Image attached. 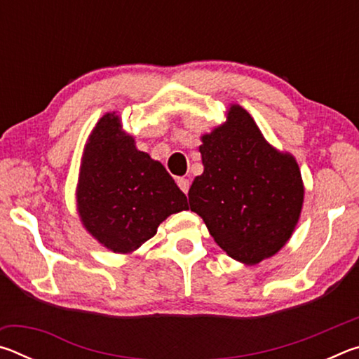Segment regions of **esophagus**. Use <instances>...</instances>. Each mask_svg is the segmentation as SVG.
Here are the masks:
<instances>
[{
  "mask_svg": "<svg viewBox=\"0 0 359 359\" xmlns=\"http://www.w3.org/2000/svg\"><path fill=\"white\" fill-rule=\"evenodd\" d=\"M190 184H191V182L188 180L187 177H179V179H177V185H179L180 190L184 191L185 194L188 193V190H190Z\"/></svg>",
  "mask_w": 359,
  "mask_h": 359,
  "instance_id": "34e87169",
  "label": "esophagus"
}]
</instances>
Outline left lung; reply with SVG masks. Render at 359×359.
I'll use <instances>...</instances> for the list:
<instances>
[{"mask_svg":"<svg viewBox=\"0 0 359 359\" xmlns=\"http://www.w3.org/2000/svg\"><path fill=\"white\" fill-rule=\"evenodd\" d=\"M204 172L188 201L231 258L257 264L287 244L301 214L304 187L296 160L264 141L245 109L203 136Z\"/></svg>","mask_w":359,"mask_h":359,"instance_id":"left-lung-1","label":"left lung"}]
</instances>
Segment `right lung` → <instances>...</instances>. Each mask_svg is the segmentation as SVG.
<instances>
[{"label": "right lung", "mask_w": 359, "mask_h": 359, "mask_svg": "<svg viewBox=\"0 0 359 359\" xmlns=\"http://www.w3.org/2000/svg\"><path fill=\"white\" fill-rule=\"evenodd\" d=\"M77 205L85 228L117 253L136 250L163 220L188 209L165 166L136 149L114 114L98 121L85 147Z\"/></svg>", "instance_id": "1"}]
</instances>
